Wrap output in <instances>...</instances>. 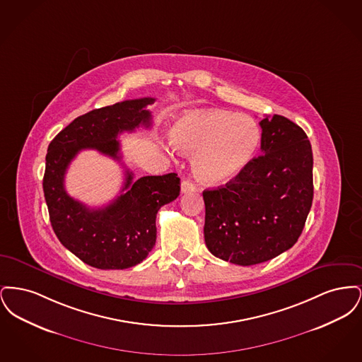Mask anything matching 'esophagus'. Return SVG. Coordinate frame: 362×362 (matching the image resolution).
I'll return each mask as SVG.
<instances>
[{
  "label": "esophagus",
  "instance_id": "1",
  "mask_svg": "<svg viewBox=\"0 0 362 362\" xmlns=\"http://www.w3.org/2000/svg\"><path fill=\"white\" fill-rule=\"evenodd\" d=\"M180 189H182V192H194V191H197V187H195V185L192 183V182H189V180H183L182 182V185H180Z\"/></svg>",
  "mask_w": 362,
  "mask_h": 362
}]
</instances>
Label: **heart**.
<instances>
[{
	"instance_id": "obj_1",
	"label": "heart",
	"mask_w": 362,
	"mask_h": 362,
	"mask_svg": "<svg viewBox=\"0 0 362 362\" xmlns=\"http://www.w3.org/2000/svg\"><path fill=\"white\" fill-rule=\"evenodd\" d=\"M171 142L194 153L192 173L210 186L224 185L251 163L260 144L258 123L248 115L207 108L186 112L173 123Z\"/></svg>"
}]
</instances>
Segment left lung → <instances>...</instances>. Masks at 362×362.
I'll return each mask as SVG.
<instances>
[{
  "label": "left lung",
  "mask_w": 362,
  "mask_h": 362,
  "mask_svg": "<svg viewBox=\"0 0 362 362\" xmlns=\"http://www.w3.org/2000/svg\"><path fill=\"white\" fill-rule=\"evenodd\" d=\"M259 124L263 155L224 187L204 191L207 250L240 266L292 248L313 198V157L305 132L281 115L266 117Z\"/></svg>",
  "instance_id": "1"
}]
</instances>
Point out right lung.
Wrapping results in <instances>:
<instances>
[{"instance_id": "obj_1", "label": "right lung", "mask_w": 362, "mask_h": 362, "mask_svg": "<svg viewBox=\"0 0 362 362\" xmlns=\"http://www.w3.org/2000/svg\"><path fill=\"white\" fill-rule=\"evenodd\" d=\"M153 103V98H144L92 110L49 145L43 191L52 229L64 247L92 267L123 270L146 258L155 247L156 214L179 197L180 179L173 173L133 182V173L126 171L121 195L107 206L90 209L66 192L65 173L83 149L119 161L118 134L149 127L152 115L146 105Z\"/></svg>"}]
</instances>
